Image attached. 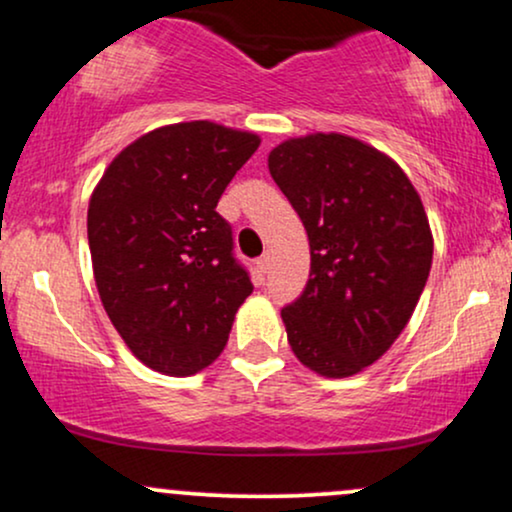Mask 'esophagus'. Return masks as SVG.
<instances>
[{"instance_id": "34e87169", "label": "esophagus", "mask_w": 512, "mask_h": 512, "mask_svg": "<svg viewBox=\"0 0 512 512\" xmlns=\"http://www.w3.org/2000/svg\"><path fill=\"white\" fill-rule=\"evenodd\" d=\"M269 260H272V257H269V252H264L262 257H257V262H255L257 264V272H260L262 276L269 272Z\"/></svg>"}]
</instances>
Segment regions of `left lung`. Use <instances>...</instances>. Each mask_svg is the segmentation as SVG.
<instances>
[{
    "label": "left lung",
    "instance_id": "8db88e82",
    "mask_svg": "<svg viewBox=\"0 0 512 512\" xmlns=\"http://www.w3.org/2000/svg\"><path fill=\"white\" fill-rule=\"evenodd\" d=\"M269 173L310 240L308 284L281 308L293 354L327 378L354 375L390 349L424 291V204L392 158L344 134L279 144Z\"/></svg>",
    "mask_w": 512,
    "mask_h": 512
}]
</instances>
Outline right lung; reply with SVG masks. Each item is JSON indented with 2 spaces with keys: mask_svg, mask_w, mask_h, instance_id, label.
Instances as JSON below:
<instances>
[{
  "mask_svg": "<svg viewBox=\"0 0 512 512\" xmlns=\"http://www.w3.org/2000/svg\"><path fill=\"white\" fill-rule=\"evenodd\" d=\"M260 137L207 120L144 134L88 204V248L110 322L158 373L195 375L221 354L252 293L216 204Z\"/></svg>",
  "mask_w": 512,
  "mask_h": 512,
  "instance_id": "add662e5",
  "label": "right lung"
}]
</instances>
